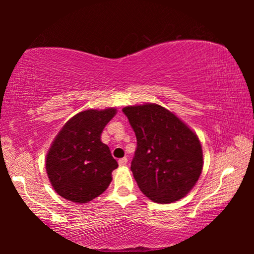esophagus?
Listing matches in <instances>:
<instances>
[{"label": "esophagus", "instance_id": "1", "mask_svg": "<svg viewBox=\"0 0 254 254\" xmlns=\"http://www.w3.org/2000/svg\"><path fill=\"white\" fill-rule=\"evenodd\" d=\"M127 157H124V158L120 159V160H119V165L121 166V167L127 166Z\"/></svg>", "mask_w": 254, "mask_h": 254}]
</instances>
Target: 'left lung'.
I'll list each match as a JSON object with an SVG mask.
<instances>
[{
    "instance_id": "1",
    "label": "left lung",
    "mask_w": 254,
    "mask_h": 254,
    "mask_svg": "<svg viewBox=\"0 0 254 254\" xmlns=\"http://www.w3.org/2000/svg\"><path fill=\"white\" fill-rule=\"evenodd\" d=\"M122 111L136 136L131 170L140 190L161 204L186 196L203 169V150L196 133L158 104L127 106Z\"/></svg>"
}]
</instances>
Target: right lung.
<instances>
[{"label":"right lung","mask_w":254,"mask_h":254,"mask_svg":"<svg viewBox=\"0 0 254 254\" xmlns=\"http://www.w3.org/2000/svg\"><path fill=\"white\" fill-rule=\"evenodd\" d=\"M117 109L86 110L72 117L55 137L47 153L46 170L58 195L74 203H88L106 190L119 165L102 132Z\"/></svg>","instance_id":"obj_1"}]
</instances>
